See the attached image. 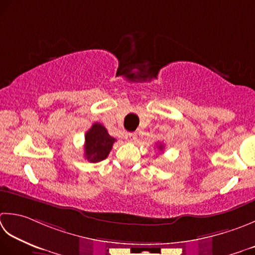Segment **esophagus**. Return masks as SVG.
<instances>
[{"label":"esophagus","mask_w":255,"mask_h":255,"mask_svg":"<svg viewBox=\"0 0 255 255\" xmlns=\"http://www.w3.org/2000/svg\"><path fill=\"white\" fill-rule=\"evenodd\" d=\"M125 139H126V141H128V142H134L137 139V134L133 132H128L125 134Z\"/></svg>","instance_id":"obj_1"}]
</instances>
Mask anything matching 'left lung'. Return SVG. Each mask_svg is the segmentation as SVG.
<instances>
[{"label":"left lung","instance_id":"obj_1","mask_svg":"<svg viewBox=\"0 0 255 255\" xmlns=\"http://www.w3.org/2000/svg\"><path fill=\"white\" fill-rule=\"evenodd\" d=\"M158 149H159V150H162V149H163V144H159V147H158Z\"/></svg>","mask_w":255,"mask_h":255}]
</instances>
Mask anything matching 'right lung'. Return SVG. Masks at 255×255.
Instances as JSON below:
<instances>
[{
  "label": "right lung",
  "instance_id": "obj_1",
  "mask_svg": "<svg viewBox=\"0 0 255 255\" xmlns=\"http://www.w3.org/2000/svg\"><path fill=\"white\" fill-rule=\"evenodd\" d=\"M116 139L108 133L102 124L95 123L85 134V158L89 162H99L106 159Z\"/></svg>",
  "mask_w": 255,
  "mask_h": 255
}]
</instances>
